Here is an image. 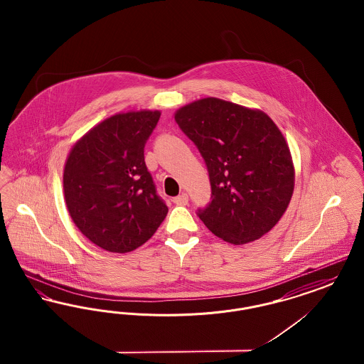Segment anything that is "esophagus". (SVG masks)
<instances>
[{
  "instance_id": "esophagus-1",
  "label": "esophagus",
  "mask_w": 364,
  "mask_h": 364,
  "mask_svg": "<svg viewBox=\"0 0 364 364\" xmlns=\"http://www.w3.org/2000/svg\"><path fill=\"white\" fill-rule=\"evenodd\" d=\"M173 203L174 205H177V206H186V205H188V195H187V193H181V195L176 196V198H173Z\"/></svg>"
}]
</instances>
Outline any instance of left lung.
Listing matches in <instances>:
<instances>
[{"instance_id": "1", "label": "left lung", "mask_w": 364, "mask_h": 364, "mask_svg": "<svg viewBox=\"0 0 364 364\" xmlns=\"http://www.w3.org/2000/svg\"><path fill=\"white\" fill-rule=\"evenodd\" d=\"M208 166L211 200L198 217L232 244L254 242L277 224L294 186L289 147L260 110L203 98L174 114Z\"/></svg>"}]
</instances>
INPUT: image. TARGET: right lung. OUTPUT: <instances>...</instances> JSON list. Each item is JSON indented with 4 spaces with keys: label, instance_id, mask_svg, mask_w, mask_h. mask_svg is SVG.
<instances>
[{
    "label": "right lung",
    "instance_id": "1",
    "mask_svg": "<svg viewBox=\"0 0 364 364\" xmlns=\"http://www.w3.org/2000/svg\"><path fill=\"white\" fill-rule=\"evenodd\" d=\"M161 113L114 114L72 147L64 195L75 225L109 252H129L147 242L168 208L144 162V146Z\"/></svg>",
    "mask_w": 364,
    "mask_h": 364
}]
</instances>
